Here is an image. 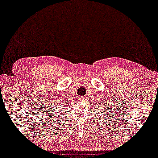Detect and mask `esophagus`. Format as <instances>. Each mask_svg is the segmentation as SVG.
Segmentation results:
<instances>
[{
	"instance_id": "1",
	"label": "esophagus",
	"mask_w": 158,
	"mask_h": 158,
	"mask_svg": "<svg viewBox=\"0 0 158 158\" xmlns=\"http://www.w3.org/2000/svg\"><path fill=\"white\" fill-rule=\"evenodd\" d=\"M78 100H79L80 101H83V100H84L83 97V96H78Z\"/></svg>"
}]
</instances>
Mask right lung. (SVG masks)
Here are the masks:
<instances>
[{"mask_svg":"<svg viewBox=\"0 0 158 158\" xmlns=\"http://www.w3.org/2000/svg\"><path fill=\"white\" fill-rule=\"evenodd\" d=\"M47 111H49V115H52V117L55 118L56 116H57V117H58V115H59V112H58V111H57V110H54V108L52 107V106H47ZM60 109V108H59ZM47 113H48V112H47Z\"/></svg>","mask_w":158,"mask_h":158,"instance_id":"add662e5","label":"right lung"}]
</instances>
